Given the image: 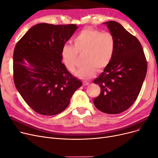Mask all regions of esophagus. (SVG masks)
I'll list each match as a JSON object with an SVG mask.
<instances>
[{"mask_svg":"<svg viewBox=\"0 0 158 158\" xmlns=\"http://www.w3.org/2000/svg\"><path fill=\"white\" fill-rule=\"evenodd\" d=\"M89 82H88V81H83V84L84 85H89Z\"/></svg>","mask_w":158,"mask_h":158,"instance_id":"esophagus-1","label":"esophagus"}]
</instances>
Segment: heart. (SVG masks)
I'll return each mask as SVG.
<instances>
[{
  "label": "heart",
  "mask_w": 158,
  "mask_h": 158,
  "mask_svg": "<svg viewBox=\"0 0 158 158\" xmlns=\"http://www.w3.org/2000/svg\"><path fill=\"white\" fill-rule=\"evenodd\" d=\"M73 46L65 44L62 47L61 56L67 70L73 73L78 54H84V65L75 72L77 77L89 80L95 75L97 68L103 70L110 64L116 48L115 37L110 31L92 28L81 30L73 40Z\"/></svg>",
  "instance_id": "heart-1"
}]
</instances>
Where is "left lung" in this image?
<instances>
[{
	"instance_id": "8db88e82",
	"label": "left lung",
	"mask_w": 158,
	"mask_h": 158,
	"mask_svg": "<svg viewBox=\"0 0 158 158\" xmlns=\"http://www.w3.org/2000/svg\"><path fill=\"white\" fill-rule=\"evenodd\" d=\"M103 24L114 35L116 48L110 64L93 81L101 89L93 103L101 111L118 114L128 110L136 100L146 77L147 61L136 37L117 22Z\"/></svg>"
}]
</instances>
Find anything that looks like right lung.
Segmentation results:
<instances>
[{"label":"right lung","instance_id":"add662e5","mask_svg":"<svg viewBox=\"0 0 158 158\" xmlns=\"http://www.w3.org/2000/svg\"><path fill=\"white\" fill-rule=\"evenodd\" d=\"M77 28L74 24H37L16 44L14 84L26 103L39 114L61 113L81 86L62 64L61 56L62 47Z\"/></svg>","mask_w":158,"mask_h":158}]
</instances>
